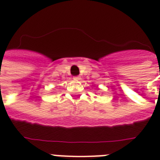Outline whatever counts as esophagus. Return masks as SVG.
Here are the masks:
<instances>
[{
  "label": "esophagus",
  "instance_id": "obj_1",
  "mask_svg": "<svg viewBox=\"0 0 160 160\" xmlns=\"http://www.w3.org/2000/svg\"><path fill=\"white\" fill-rule=\"evenodd\" d=\"M73 79L74 80H80V79H81V78H80L79 76H75V77H73Z\"/></svg>",
  "mask_w": 160,
  "mask_h": 160
}]
</instances>
